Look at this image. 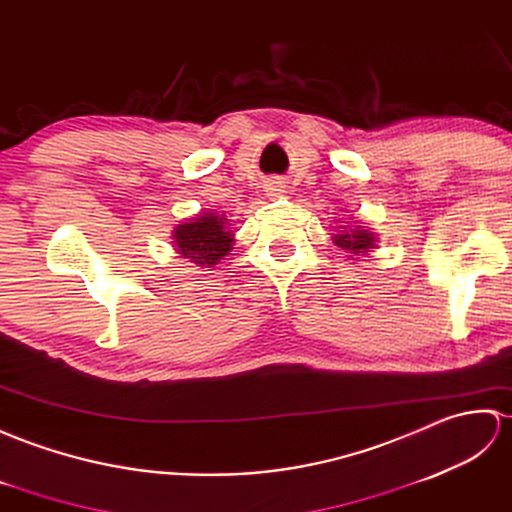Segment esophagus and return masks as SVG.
Returning <instances> with one entry per match:
<instances>
[{
    "mask_svg": "<svg viewBox=\"0 0 512 512\" xmlns=\"http://www.w3.org/2000/svg\"><path fill=\"white\" fill-rule=\"evenodd\" d=\"M267 192H269V195H271V197H278V195H280V192H282V186L278 184V181H274V184H269Z\"/></svg>",
    "mask_w": 512,
    "mask_h": 512,
    "instance_id": "obj_1",
    "label": "esophagus"
}]
</instances>
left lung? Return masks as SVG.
<instances>
[{
    "label": "left lung",
    "instance_id": "8db88e82",
    "mask_svg": "<svg viewBox=\"0 0 512 512\" xmlns=\"http://www.w3.org/2000/svg\"><path fill=\"white\" fill-rule=\"evenodd\" d=\"M335 243L344 249H350V252H368V249L374 247V236L368 234L366 230H355V232H344L335 236Z\"/></svg>",
    "mask_w": 512,
    "mask_h": 512
}]
</instances>
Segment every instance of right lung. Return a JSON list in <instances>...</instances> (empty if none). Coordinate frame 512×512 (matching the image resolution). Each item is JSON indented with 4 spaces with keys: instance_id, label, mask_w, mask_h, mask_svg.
<instances>
[{
    "instance_id": "add662e5",
    "label": "right lung",
    "mask_w": 512,
    "mask_h": 512,
    "mask_svg": "<svg viewBox=\"0 0 512 512\" xmlns=\"http://www.w3.org/2000/svg\"><path fill=\"white\" fill-rule=\"evenodd\" d=\"M175 245L181 256L197 265H214L232 249V232L225 230V219L206 214L197 221L175 227Z\"/></svg>"
}]
</instances>
